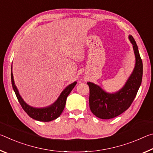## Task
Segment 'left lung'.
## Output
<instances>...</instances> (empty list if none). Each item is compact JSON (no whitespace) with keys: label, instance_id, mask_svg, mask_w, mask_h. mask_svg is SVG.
<instances>
[{"label":"left lung","instance_id":"8db88e82","mask_svg":"<svg viewBox=\"0 0 153 153\" xmlns=\"http://www.w3.org/2000/svg\"><path fill=\"white\" fill-rule=\"evenodd\" d=\"M129 39L133 45L136 64L122 88L115 93H108L94 83H87L90 88V108L100 119H112L126 111L130 107L141 85L143 65L135 40L132 36H129Z\"/></svg>","mask_w":153,"mask_h":153}]
</instances>
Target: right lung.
I'll list each match as a JSON object with an SVG mask.
<instances>
[{"label":"right lung","instance_id":"right-lung-1","mask_svg":"<svg viewBox=\"0 0 153 153\" xmlns=\"http://www.w3.org/2000/svg\"><path fill=\"white\" fill-rule=\"evenodd\" d=\"M12 69V67H11ZM11 84L13 88L14 92L16 94V97L18 99V101L20 103L21 106H22L23 109H24L28 115L30 117H32L33 120H36L37 121H53L55 119L58 118L61 114L63 112V111L65 108L67 98L69 94V93L71 92L74 88L76 86L77 82H74L68 86L66 87L61 94L59 96L57 100L48 107H43V108H35L31 106L28 105L27 103H25L23 98L21 97L19 91L17 88L16 86H15L14 79H13V75L12 73L11 70Z\"/></svg>","mask_w":153,"mask_h":153}]
</instances>
